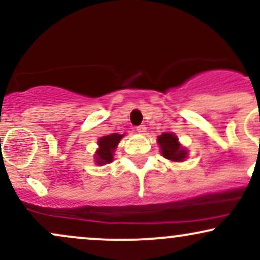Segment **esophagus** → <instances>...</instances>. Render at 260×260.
Returning a JSON list of instances; mask_svg holds the SVG:
<instances>
[{
    "label": "esophagus",
    "instance_id": "1",
    "mask_svg": "<svg viewBox=\"0 0 260 260\" xmlns=\"http://www.w3.org/2000/svg\"><path fill=\"white\" fill-rule=\"evenodd\" d=\"M145 131H147V127H145L144 124H140V126L137 127V132L140 133V134H144Z\"/></svg>",
    "mask_w": 260,
    "mask_h": 260
}]
</instances>
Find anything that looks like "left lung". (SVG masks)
Here are the masks:
<instances>
[{
  "instance_id": "obj_1",
  "label": "left lung",
  "mask_w": 260,
  "mask_h": 260,
  "mask_svg": "<svg viewBox=\"0 0 260 260\" xmlns=\"http://www.w3.org/2000/svg\"><path fill=\"white\" fill-rule=\"evenodd\" d=\"M157 143L160 145L161 154L165 159L180 162L187 157V150L181 147L178 138L174 133H162L157 137Z\"/></svg>"
}]
</instances>
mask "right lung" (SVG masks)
Here are the masks:
<instances>
[{
  "label": "right lung",
  "instance_id": "add662e5",
  "mask_svg": "<svg viewBox=\"0 0 260 260\" xmlns=\"http://www.w3.org/2000/svg\"><path fill=\"white\" fill-rule=\"evenodd\" d=\"M123 137V134L112 133L110 136H104L98 140V145L99 149L94 155L95 162L98 165H105V164H110L113 160V153L115 149L117 148L118 143Z\"/></svg>",
  "mask_w": 260,
  "mask_h": 260
}]
</instances>
